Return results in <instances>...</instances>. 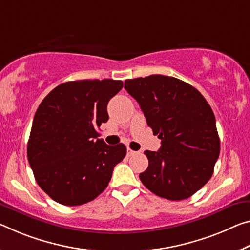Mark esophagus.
<instances>
[{"instance_id":"obj_1","label":"esophagus","mask_w":250,"mask_h":250,"mask_svg":"<svg viewBox=\"0 0 250 250\" xmlns=\"http://www.w3.org/2000/svg\"><path fill=\"white\" fill-rule=\"evenodd\" d=\"M138 152L137 151H133V150H131L130 148H128L126 149V154H128L129 157H131V156H134V154H137Z\"/></svg>"}]
</instances>
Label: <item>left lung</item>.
I'll list each match as a JSON object with an SVG mask.
<instances>
[{
  "label": "left lung",
  "mask_w": 250,
  "mask_h": 250,
  "mask_svg": "<svg viewBox=\"0 0 250 250\" xmlns=\"http://www.w3.org/2000/svg\"><path fill=\"white\" fill-rule=\"evenodd\" d=\"M125 89L161 139L158 151H145L149 166L139 175L141 182L166 199L191 197L211 178L220 152L210 105L196 88L173 77L129 79Z\"/></svg>",
  "instance_id": "left-lung-1"
}]
</instances>
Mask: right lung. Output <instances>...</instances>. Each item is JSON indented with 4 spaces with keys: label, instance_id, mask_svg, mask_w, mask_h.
Wrapping results in <instances>:
<instances>
[{
    "label": "right lung",
    "instance_id": "obj_1",
    "mask_svg": "<svg viewBox=\"0 0 250 250\" xmlns=\"http://www.w3.org/2000/svg\"><path fill=\"white\" fill-rule=\"evenodd\" d=\"M122 86L111 79L65 82L39 105L27 159L38 185L57 203L73 207L96 199L125 157V145H106L96 131L109 120L106 105Z\"/></svg>",
    "mask_w": 250,
    "mask_h": 250
}]
</instances>
